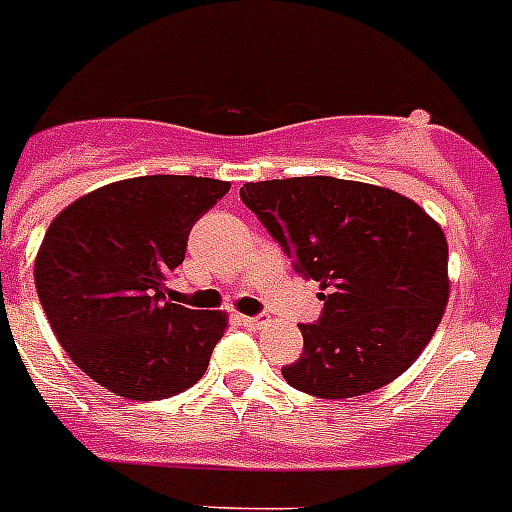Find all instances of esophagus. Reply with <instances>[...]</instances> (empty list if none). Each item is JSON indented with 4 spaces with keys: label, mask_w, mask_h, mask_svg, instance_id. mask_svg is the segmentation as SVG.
<instances>
[{
    "label": "esophagus",
    "mask_w": 512,
    "mask_h": 512,
    "mask_svg": "<svg viewBox=\"0 0 512 512\" xmlns=\"http://www.w3.org/2000/svg\"><path fill=\"white\" fill-rule=\"evenodd\" d=\"M241 324L249 329H263L268 327V316H241Z\"/></svg>",
    "instance_id": "esophagus-1"
}]
</instances>
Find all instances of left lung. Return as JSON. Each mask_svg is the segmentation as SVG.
<instances>
[{
  "mask_svg": "<svg viewBox=\"0 0 512 512\" xmlns=\"http://www.w3.org/2000/svg\"><path fill=\"white\" fill-rule=\"evenodd\" d=\"M241 201L319 281L324 316L300 324L303 356L281 369L292 388L364 396L417 361L449 303V244L417 201L324 175L244 183Z\"/></svg>",
  "mask_w": 512,
  "mask_h": 512,
  "instance_id": "obj_1",
  "label": "left lung"
}]
</instances>
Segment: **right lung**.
<instances>
[{
  "label": "right lung",
  "instance_id": "add662e5",
  "mask_svg": "<svg viewBox=\"0 0 512 512\" xmlns=\"http://www.w3.org/2000/svg\"><path fill=\"white\" fill-rule=\"evenodd\" d=\"M231 183L191 175L116 180L71 201L34 260L52 332L87 377L130 401L191 388L228 327L223 311L167 303L193 223Z\"/></svg>",
  "mask_w": 512,
  "mask_h": 512
}]
</instances>
